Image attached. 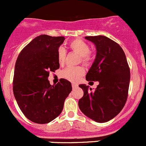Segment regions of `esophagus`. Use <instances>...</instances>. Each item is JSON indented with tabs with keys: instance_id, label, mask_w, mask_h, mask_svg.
Instances as JSON below:
<instances>
[{
	"instance_id": "1",
	"label": "esophagus",
	"mask_w": 146,
	"mask_h": 146,
	"mask_svg": "<svg viewBox=\"0 0 146 146\" xmlns=\"http://www.w3.org/2000/svg\"><path fill=\"white\" fill-rule=\"evenodd\" d=\"M72 87H73V89H76V87H77V84H72Z\"/></svg>"
}]
</instances>
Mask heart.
Segmentation results:
<instances>
[{"instance_id":"heart-1","label":"heart","mask_w":146,"mask_h":146,"mask_svg":"<svg viewBox=\"0 0 146 146\" xmlns=\"http://www.w3.org/2000/svg\"><path fill=\"white\" fill-rule=\"evenodd\" d=\"M69 47L73 52L80 55L81 62L85 65H89L92 61V54L90 52L89 44L81 39H74L69 43ZM57 62L60 65H63L66 58V50L62 46L57 49ZM84 68L81 66L68 67L62 71L61 76L65 79L76 82L84 73Z\"/></svg>"}]
</instances>
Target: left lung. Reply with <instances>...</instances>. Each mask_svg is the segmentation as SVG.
<instances>
[{
	"instance_id": "1",
	"label": "left lung",
	"mask_w": 146,
	"mask_h": 146,
	"mask_svg": "<svg viewBox=\"0 0 146 146\" xmlns=\"http://www.w3.org/2000/svg\"><path fill=\"white\" fill-rule=\"evenodd\" d=\"M97 48L94 63L86 76V81H99L94 91L86 84L79 85L84 96L78 101L84 114L100 123L113 119L124 108L130 81V70L125 54L119 44L103 35L86 36Z\"/></svg>"
}]
</instances>
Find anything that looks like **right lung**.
I'll use <instances>...</instances> for the list:
<instances>
[{"label":"right lung","mask_w":146,"mask_h":146,"mask_svg":"<svg viewBox=\"0 0 146 146\" xmlns=\"http://www.w3.org/2000/svg\"><path fill=\"white\" fill-rule=\"evenodd\" d=\"M65 37L39 35L19 53L16 61L13 92L26 117L37 124H47L61 113L64 102L72 90L70 81L61 78L54 86L49 72L60 68L57 49Z\"/></svg>","instance_id":"1"}]
</instances>
